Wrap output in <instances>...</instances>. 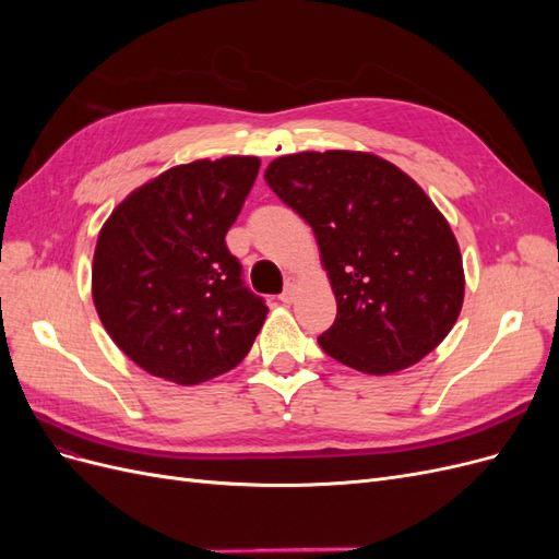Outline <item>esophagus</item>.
I'll return each instance as SVG.
<instances>
[{
  "label": "esophagus",
  "mask_w": 559,
  "mask_h": 559,
  "mask_svg": "<svg viewBox=\"0 0 559 559\" xmlns=\"http://www.w3.org/2000/svg\"><path fill=\"white\" fill-rule=\"evenodd\" d=\"M294 294H296V282H294V280H286L284 292L280 294V300L286 302V306H289V302L294 300Z\"/></svg>",
  "instance_id": "34e87169"
}]
</instances>
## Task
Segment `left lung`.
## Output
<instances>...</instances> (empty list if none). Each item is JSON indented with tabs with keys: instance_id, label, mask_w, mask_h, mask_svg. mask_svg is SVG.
<instances>
[{
	"instance_id": "obj_1",
	"label": "left lung",
	"mask_w": 559,
	"mask_h": 559,
	"mask_svg": "<svg viewBox=\"0 0 559 559\" xmlns=\"http://www.w3.org/2000/svg\"><path fill=\"white\" fill-rule=\"evenodd\" d=\"M265 181L317 235L337 302L317 337L329 357L386 376L443 343L464 300L462 253L408 175L361 151H306L270 163Z\"/></svg>"
}]
</instances>
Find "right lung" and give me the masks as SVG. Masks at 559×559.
Here are the masks:
<instances>
[{"mask_svg":"<svg viewBox=\"0 0 559 559\" xmlns=\"http://www.w3.org/2000/svg\"><path fill=\"white\" fill-rule=\"evenodd\" d=\"M261 160L173 167L130 193L99 230L93 300L111 341L146 373L198 384L238 366L267 306L226 247Z\"/></svg>","mask_w":559,"mask_h":559,"instance_id":"right-lung-1","label":"right lung"}]
</instances>
